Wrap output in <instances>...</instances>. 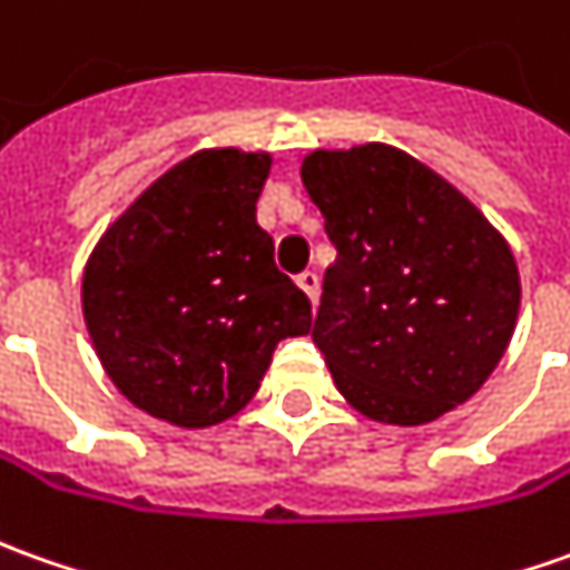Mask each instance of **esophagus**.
<instances>
[{
  "instance_id": "esophagus-1",
  "label": "esophagus",
  "mask_w": 570,
  "mask_h": 570,
  "mask_svg": "<svg viewBox=\"0 0 570 570\" xmlns=\"http://www.w3.org/2000/svg\"><path fill=\"white\" fill-rule=\"evenodd\" d=\"M296 284L305 289V296H308V299L317 302V286H321V281H317L315 271H302L299 277H296Z\"/></svg>"
}]
</instances>
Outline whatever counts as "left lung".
<instances>
[{
    "mask_svg": "<svg viewBox=\"0 0 570 570\" xmlns=\"http://www.w3.org/2000/svg\"><path fill=\"white\" fill-rule=\"evenodd\" d=\"M336 262L312 340L362 415L415 428L478 393L509 346L521 281L509 243L440 174L383 142L305 155Z\"/></svg>",
    "mask_w": 570,
    "mask_h": 570,
    "instance_id": "obj_1",
    "label": "left lung"
}]
</instances>
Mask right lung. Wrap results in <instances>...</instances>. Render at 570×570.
<instances>
[{
    "instance_id": "obj_1",
    "label": "right lung",
    "mask_w": 570,
    "mask_h": 570,
    "mask_svg": "<svg viewBox=\"0 0 570 570\" xmlns=\"http://www.w3.org/2000/svg\"><path fill=\"white\" fill-rule=\"evenodd\" d=\"M271 155L205 149L161 174L92 249L83 317L124 396L177 428H208L255 396L312 302L274 265L255 220Z\"/></svg>"
}]
</instances>
